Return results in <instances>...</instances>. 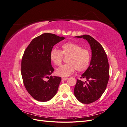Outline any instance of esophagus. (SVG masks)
I'll return each mask as SVG.
<instances>
[{
	"mask_svg": "<svg viewBox=\"0 0 127 127\" xmlns=\"http://www.w3.org/2000/svg\"><path fill=\"white\" fill-rule=\"evenodd\" d=\"M68 79V78H65V77H63L61 78V80H64V81H65V80H67Z\"/></svg>",
	"mask_w": 127,
	"mask_h": 127,
	"instance_id": "esophagus-1",
	"label": "esophagus"
}]
</instances>
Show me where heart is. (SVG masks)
I'll return each mask as SVG.
<instances>
[{
    "mask_svg": "<svg viewBox=\"0 0 127 127\" xmlns=\"http://www.w3.org/2000/svg\"><path fill=\"white\" fill-rule=\"evenodd\" d=\"M62 51L57 48L52 49L50 53V58L56 66H59L62 62L63 55H70L68 60V64H65L58 68L56 72L57 75L66 77L72 74L76 69L79 72L86 70L90 66L91 55L87 49H83L80 45L68 42L61 46Z\"/></svg>",
    "mask_w": 127,
    "mask_h": 127,
    "instance_id": "b5f03b06",
    "label": "heart"
}]
</instances>
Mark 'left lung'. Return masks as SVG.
Returning a JSON list of instances; mask_svg holds the SVG:
<instances>
[{"label":"left lung","instance_id":"1","mask_svg":"<svg viewBox=\"0 0 127 127\" xmlns=\"http://www.w3.org/2000/svg\"><path fill=\"white\" fill-rule=\"evenodd\" d=\"M87 41L92 50L90 66L82 75L87 81L77 80L74 95L82 103L90 104L101 97L109 79V64L106 53L100 43L89 35L77 36Z\"/></svg>","mask_w":127,"mask_h":127}]
</instances>
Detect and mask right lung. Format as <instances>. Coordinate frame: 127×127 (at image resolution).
Masks as SVG:
<instances>
[{"label": "right lung", "mask_w": 127, "mask_h": 127, "mask_svg": "<svg viewBox=\"0 0 127 127\" xmlns=\"http://www.w3.org/2000/svg\"><path fill=\"white\" fill-rule=\"evenodd\" d=\"M64 39L54 34L43 33L33 39L24 51L21 63L23 80L28 93L38 101L50 100L58 91L61 78L49 76L54 71L50 53L53 46Z\"/></svg>", "instance_id": "add662e5"}]
</instances>
